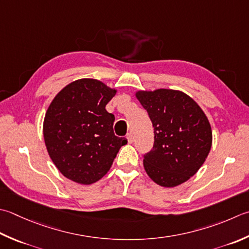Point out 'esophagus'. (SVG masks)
<instances>
[{"mask_svg": "<svg viewBox=\"0 0 249 249\" xmlns=\"http://www.w3.org/2000/svg\"><path fill=\"white\" fill-rule=\"evenodd\" d=\"M126 138H127V140H128V143H131V142H133V141H134L133 134H131V133L127 134V136H126Z\"/></svg>", "mask_w": 249, "mask_h": 249, "instance_id": "1", "label": "esophagus"}]
</instances>
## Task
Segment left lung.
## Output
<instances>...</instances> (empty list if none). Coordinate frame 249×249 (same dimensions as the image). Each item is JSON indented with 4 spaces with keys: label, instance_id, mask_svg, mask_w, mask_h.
Wrapping results in <instances>:
<instances>
[{
    "label": "left lung",
    "instance_id": "8db88e82",
    "mask_svg": "<svg viewBox=\"0 0 249 249\" xmlns=\"http://www.w3.org/2000/svg\"><path fill=\"white\" fill-rule=\"evenodd\" d=\"M136 97L154 127L153 148L143 155L148 176L166 188L186 182L205 162L212 148L207 116L191 97L180 90H139Z\"/></svg>",
    "mask_w": 249,
    "mask_h": 249
}]
</instances>
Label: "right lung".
<instances>
[{"label": "right lung", "mask_w": 249, "mask_h": 249, "mask_svg": "<svg viewBox=\"0 0 249 249\" xmlns=\"http://www.w3.org/2000/svg\"><path fill=\"white\" fill-rule=\"evenodd\" d=\"M116 89L81 79L58 92L43 123L47 152L58 170L76 183L91 184L109 172L127 139L116 137L114 115L106 110Z\"/></svg>", "instance_id": "add662e5"}]
</instances>
